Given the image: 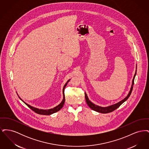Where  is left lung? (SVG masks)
I'll use <instances>...</instances> for the list:
<instances>
[{
  "label": "left lung",
  "mask_w": 149,
  "mask_h": 149,
  "mask_svg": "<svg viewBox=\"0 0 149 149\" xmlns=\"http://www.w3.org/2000/svg\"><path fill=\"white\" fill-rule=\"evenodd\" d=\"M136 71H137L136 70L135 75H134V78H133V80H132V86H131L130 91V92L128 93L127 96L125 99L122 100L120 102H118V103H116L115 104H113V105H112V106H110L109 107H102L97 106V105L93 104L92 102H91L88 99V96H87L86 94L85 93V100H86V102L88 104V106L91 109H92L93 110H94V111H95L96 112H99V113H110V112H113V111H114L115 109H116L117 108H118L123 103H124L126 100H127L128 98H129V97L130 96V95L131 94L132 91L133 89V85L134 84V79H135V76H136Z\"/></svg>",
  "instance_id": "left-lung-1"
}]
</instances>
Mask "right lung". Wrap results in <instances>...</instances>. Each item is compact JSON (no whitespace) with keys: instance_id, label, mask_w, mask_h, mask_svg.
Listing matches in <instances>:
<instances>
[{"instance_id":"obj_1","label":"right lung","mask_w":149,"mask_h":149,"mask_svg":"<svg viewBox=\"0 0 149 149\" xmlns=\"http://www.w3.org/2000/svg\"><path fill=\"white\" fill-rule=\"evenodd\" d=\"M69 80H69L67 81V83L65 84V85H64V88H63V95H64V98H63V101L61 102V103L60 104H58L57 106L55 107L54 108L50 109H47V110L39 109L36 108L35 107L31 106L30 105L27 104L26 103L24 102L20 98H20L21 100H22L27 106L29 107V108L31 110H32L33 111H34L36 113L39 114H42V115H50V114H51L54 113H55V112H58V111H60V110L63 108V106H64V103H65V95H64V89H65V86L67 85L69 81Z\"/></svg>"}]
</instances>
